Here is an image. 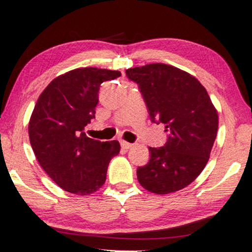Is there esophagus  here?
<instances>
[{"mask_svg": "<svg viewBox=\"0 0 252 252\" xmlns=\"http://www.w3.org/2000/svg\"><path fill=\"white\" fill-rule=\"evenodd\" d=\"M121 146H122V148H123V149L128 150V149H130V148H132V146H133V144H132V143H128V142H124V141H121Z\"/></svg>", "mask_w": 252, "mask_h": 252, "instance_id": "34e87169", "label": "esophagus"}]
</instances>
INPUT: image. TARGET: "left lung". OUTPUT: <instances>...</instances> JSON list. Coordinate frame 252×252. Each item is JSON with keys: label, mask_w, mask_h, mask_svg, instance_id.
Returning a JSON list of instances; mask_svg holds the SVG:
<instances>
[{"label": "left lung", "mask_w": 252, "mask_h": 252, "mask_svg": "<svg viewBox=\"0 0 252 252\" xmlns=\"http://www.w3.org/2000/svg\"><path fill=\"white\" fill-rule=\"evenodd\" d=\"M126 74L138 85L151 122L164 123L168 133L164 146L149 148L150 160L137 168V179L152 193L177 192L205 168L218 133V111L197 79L174 66L149 63Z\"/></svg>", "instance_id": "1"}]
</instances>
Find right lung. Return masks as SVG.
I'll use <instances>...</instances> for the list:
<instances>
[{
  "mask_svg": "<svg viewBox=\"0 0 252 252\" xmlns=\"http://www.w3.org/2000/svg\"><path fill=\"white\" fill-rule=\"evenodd\" d=\"M121 72L76 68L59 75L38 97L29 122V137L38 163L63 189L88 195L102 187L117 141L89 138L85 126L95 119L98 91Z\"/></svg>",
  "mask_w": 252,
  "mask_h": 252,
  "instance_id": "1",
  "label": "right lung"
}]
</instances>
